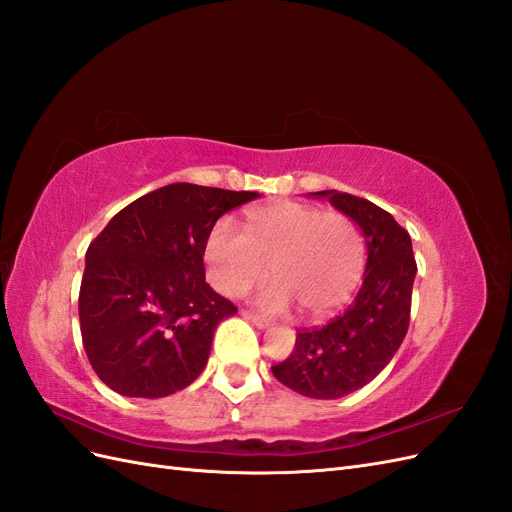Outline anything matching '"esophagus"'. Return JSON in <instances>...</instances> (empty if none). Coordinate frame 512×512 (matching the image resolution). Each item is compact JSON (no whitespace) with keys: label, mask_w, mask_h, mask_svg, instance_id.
Returning a JSON list of instances; mask_svg holds the SVG:
<instances>
[{"label":"esophagus","mask_w":512,"mask_h":512,"mask_svg":"<svg viewBox=\"0 0 512 512\" xmlns=\"http://www.w3.org/2000/svg\"><path fill=\"white\" fill-rule=\"evenodd\" d=\"M243 316L250 320L252 324H256L258 329H267V327H271V320L269 318H265V316H260V314H256V312H250V309H243Z\"/></svg>","instance_id":"34e87169"}]
</instances>
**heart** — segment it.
<instances>
[{
	"instance_id": "heart-1",
	"label": "heart",
	"mask_w": 512,
	"mask_h": 512,
	"mask_svg": "<svg viewBox=\"0 0 512 512\" xmlns=\"http://www.w3.org/2000/svg\"><path fill=\"white\" fill-rule=\"evenodd\" d=\"M365 258L363 232L348 215L290 200L252 209L245 232L220 220L205 245L209 280L226 297H243L271 267L275 284L260 305L284 312L294 301L307 318L329 316L352 297Z\"/></svg>"
}]
</instances>
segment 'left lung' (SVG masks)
I'll return each mask as SVG.
<instances>
[{"mask_svg": "<svg viewBox=\"0 0 512 512\" xmlns=\"http://www.w3.org/2000/svg\"><path fill=\"white\" fill-rule=\"evenodd\" d=\"M312 194L359 224L367 245L363 286L344 314L299 331L292 354L271 371L305 397L337 399L374 380L404 342L416 260L408 230L389 211L337 190Z\"/></svg>", "mask_w": 512, "mask_h": 512, "instance_id": "left-lung-1", "label": "left lung"}]
</instances>
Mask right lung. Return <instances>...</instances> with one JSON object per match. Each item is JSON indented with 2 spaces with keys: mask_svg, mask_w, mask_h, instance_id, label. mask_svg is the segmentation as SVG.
Masks as SVG:
<instances>
[{
  "mask_svg": "<svg viewBox=\"0 0 512 512\" xmlns=\"http://www.w3.org/2000/svg\"><path fill=\"white\" fill-rule=\"evenodd\" d=\"M258 196L170 183L121 209L89 243L79 320L87 359L108 389L158 399L200 376L215 327L237 314L205 282L209 232Z\"/></svg>",
  "mask_w": 512,
  "mask_h": 512,
  "instance_id": "right-lung-1",
  "label": "right lung"
}]
</instances>
